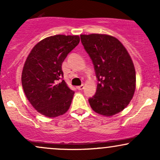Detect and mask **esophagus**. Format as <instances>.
Here are the masks:
<instances>
[{
  "mask_svg": "<svg viewBox=\"0 0 160 160\" xmlns=\"http://www.w3.org/2000/svg\"><path fill=\"white\" fill-rule=\"evenodd\" d=\"M83 88H84V86L83 85L77 86V89H78V90H82V89H83Z\"/></svg>",
  "mask_w": 160,
  "mask_h": 160,
  "instance_id": "esophagus-1",
  "label": "esophagus"
}]
</instances>
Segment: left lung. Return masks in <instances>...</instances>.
I'll return each mask as SVG.
<instances>
[{"mask_svg": "<svg viewBox=\"0 0 160 160\" xmlns=\"http://www.w3.org/2000/svg\"><path fill=\"white\" fill-rule=\"evenodd\" d=\"M80 39L98 80L96 92L89 98L92 109L106 117L122 111L135 90V70L129 54L114 37L81 34Z\"/></svg>", "mask_w": 160, "mask_h": 160, "instance_id": "1", "label": "left lung"}]
</instances>
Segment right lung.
<instances>
[{
	"label": "right lung",
	"mask_w": 160,
	"mask_h": 160,
	"mask_svg": "<svg viewBox=\"0 0 160 160\" xmlns=\"http://www.w3.org/2000/svg\"><path fill=\"white\" fill-rule=\"evenodd\" d=\"M79 42L78 35L49 37L34 46L25 62L23 90L34 109L46 117L64 114L71 106L74 92L62 80V64Z\"/></svg>",
	"instance_id": "1"
}]
</instances>
